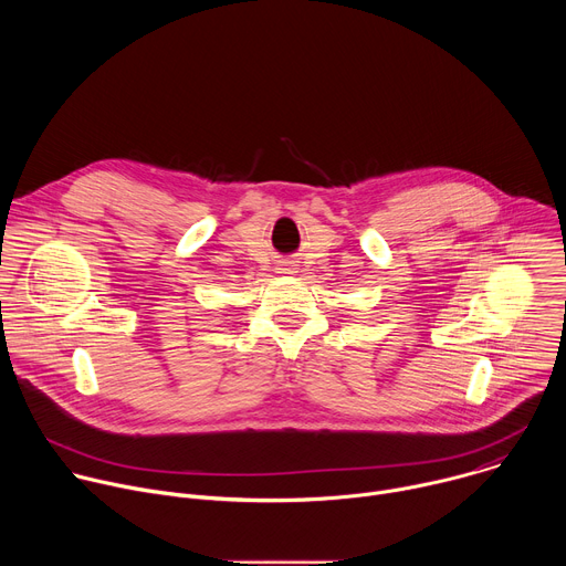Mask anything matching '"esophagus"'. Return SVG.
<instances>
[{
  "label": "esophagus",
  "instance_id": "34e87169",
  "mask_svg": "<svg viewBox=\"0 0 566 566\" xmlns=\"http://www.w3.org/2000/svg\"><path fill=\"white\" fill-rule=\"evenodd\" d=\"M277 273H282V275H291V273H295V266H293V264H282V266L277 269Z\"/></svg>",
  "mask_w": 566,
  "mask_h": 566
}]
</instances>
